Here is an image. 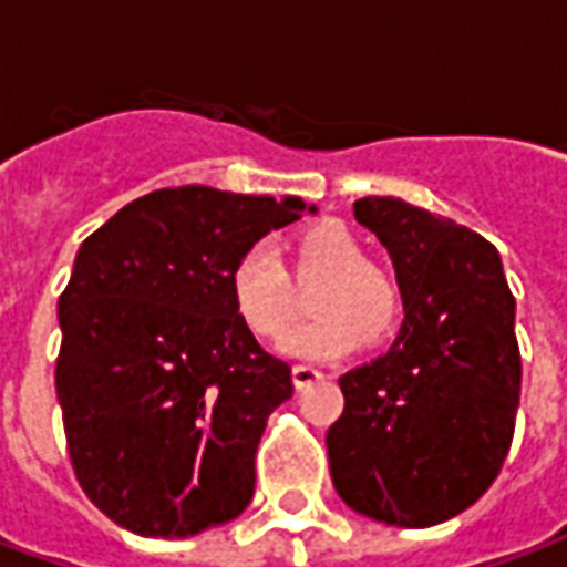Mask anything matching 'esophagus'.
Instances as JSON below:
<instances>
[{
  "instance_id": "1",
  "label": "esophagus",
  "mask_w": 567,
  "mask_h": 567,
  "mask_svg": "<svg viewBox=\"0 0 567 567\" xmlns=\"http://www.w3.org/2000/svg\"><path fill=\"white\" fill-rule=\"evenodd\" d=\"M291 377H295V385L303 392V389H309L312 382L324 380V373H321L319 368H309V364H295L291 368Z\"/></svg>"
}]
</instances>
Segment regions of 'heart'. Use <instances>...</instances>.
Returning a JSON list of instances; mask_svg holds the SVG:
<instances>
[{
	"label": "heart",
	"mask_w": 567,
	"mask_h": 567,
	"mask_svg": "<svg viewBox=\"0 0 567 567\" xmlns=\"http://www.w3.org/2000/svg\"><path fill=\"white\" fill-rule=\"evenodd\" d=\"M297 276L324 282L312 295L316 319L297 324L282 340L285 355L333 361L355 352L368 331H392L401 316V288L392 276L368 264V251L346 224L321 221L297 236ZM230 300L248 331L276 340L291 324L297 309L295 285L279 251L258 243L234 264Z\"/></svg>",
	"instance_id": "1"
}]
</instances>
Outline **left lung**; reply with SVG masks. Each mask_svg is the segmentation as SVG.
<instances>
[{
  "label": "left lung",
  "mask_w": 567,
  "mask_h": 567,
  "mask_svg": "<svg viewBox=\"0 0 567 567\" xmlns=\"http://www.w3.org/2000/svg\"><path fill=\"white\" fill-rule=\"evenodd\" d=\"M355 221L394 264L404 324L385 355L340 377L328 427L337 495L361 516L427 528L467 511L513 440L523 361L498 248L398 197H364Z\"/></svg>",
  "instance_id": "left-lung-1"
}]
</instances>
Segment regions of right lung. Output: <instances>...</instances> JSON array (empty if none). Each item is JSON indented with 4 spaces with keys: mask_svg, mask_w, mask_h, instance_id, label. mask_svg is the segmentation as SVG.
Wrapping results in <instances>:
<instances>
[{
    "mask_svg": "<svg viewBox=\"0 0 567 567\" xmlns=\"http://www.w3.org/2000/svg\"><path fill=\"white\" fill-rule=\"evenodd\" d=\"M300 212L319 209L163 187L81 243L56 303V401L81 488L133 535H199L255 495L260 434L295 382L236 316L230 272Z\"/></svg>",
    "mask_w": 567,
    "mask_h": 567,
    "instance_id": "right-lung-1",
    "label": "right lung"
}]
</instances>
